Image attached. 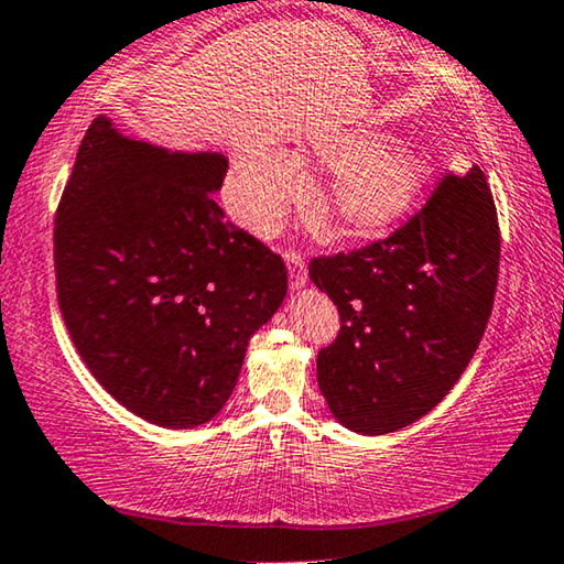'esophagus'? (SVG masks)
Wrapping results in <instances>:
<instances>
[{
  "label": "esophagus",
  "instance_id": "esophagus-1",
  "mask_svg": "<svg viewBox=\"0 0 564 564\" xmlns=\"http://www.w3.org/2000/svg\"><path fill=\"white\" fill-rule=\"evenodd\" d=\"M285 265H289V283H291V289L293 291H299L301 285H306V260H304V256H301V252H296V250H289L285 252Z\"/></svg>",
  "mask_w": 564,
  "mask_h": 564
}]
</instances>
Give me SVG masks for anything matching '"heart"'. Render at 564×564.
Masks as SVG:
<instances>
[{"mask_svg":"<svg viewBox=\"0 0 564 564\" xmlns=\"http://www.w3.org/2000/svg\"><path fill=\"white\" fill-rule=\"evenodd\" d=\"M314 161L335 171L324 212L347 237H376L393 227L422 194L430 178V158L419 148L388 142L376 132H337L314 142L306 155L250 150L237 158L229 176L235 217L256 232L279 225L285 206L299 196V165Z\"/></svg>","mask_w":564,"mask_h":564,"instance_id":"b5f03b06","label":"heart"}]
</instances>
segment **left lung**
I'll use <instances>...</instances> for the list:
<instances>
[{"label": "left lung", "instance_id": "left-lung-1", "mask_svg": "<svg viewBox=\"0 0 564 564\" xmlns=\"http://www.w3.org/2000/svg\"><path fill=\"white\" fill-rule=\"evenodd\" d=\"M501 232L486 173H447L386 240L308 263L339 335L316 380L339 424L388 434L437 406L478 350L498 285Z\"/></svg>", "mask_w": 564, "mask_h": 564}]
</instances>
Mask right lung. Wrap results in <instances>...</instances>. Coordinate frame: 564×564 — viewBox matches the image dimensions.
<instances>
[{
    "label": "right lung",
    "instance_id": "add662e5",
    "mask_svg": "<svg viewBox=\"0 0 564 564\" xmlns=\"http://www.w3.org/2000/svg\"><path fill=\"white\" fill-rule=\"evenodd\" d=\"M219 153H171L99 115L53 229L58 306L91 376L150 424L188 430L235 391L283 304L281 256L225 221Z\"/></svg>",
    "mask_w": 564,
    "mask_h": 564
}]
</instances>
